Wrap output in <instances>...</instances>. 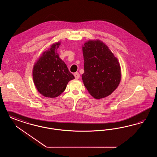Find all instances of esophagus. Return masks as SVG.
Masks as SVG:
<instances>
[{
	"label": "esophagus",
	"mask_w": 157,
	"mask_h": 157,
	"mask_svg": "<svg viewBox=\"0 0 157 157\" xmlns=\"http://www.w3.org/2000/svg\"><path fill=\"white\" fill-rule=\"evenodd\" d=\"M74 76H75V79H79L80 78V74H79V72H75L74 74Z\"/></svg>",
	"instance_id": "esophagus-1"
}]
</instances>
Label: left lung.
Segmentation results:
<instances>
[{
  "label": "left lung",
  "mask_w": 157,
  "mask_h": 157,
  "mask_svg": "<svg viewBox=\"0 0 157 157\" xmlns=\"http://www.w3.org/2000/svg\"><path fill=\"white\" fill-rule=\"evenodd\" d=\"M82 51L84 73L82 78L85 88L96 99L108 96L117 88L121 80L117 59L99 40L85 43Z\"/></svg>",
  "instance_id": "obj_1"
}]
</instances>
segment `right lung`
<instances>
[{
    "instance_id": "obj_1",
    "label": "right lung",
    "mask_w": 157,
    "mask_h": 157,
    "mask_svg": "<svg viewBox=\"0 0 157 157\" xmlns=\"http://www.w3.org/2000/svg\"><path fill=\"white\" fill-rule=\"evenodd\" d=\"M60 43L52 44L35 63L33 76L38 91L45 97L54 98L61 94L68 82L75 78L59 58L57 49Z\"/></svg>"
}]
</instances>
